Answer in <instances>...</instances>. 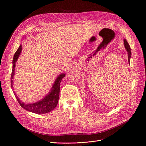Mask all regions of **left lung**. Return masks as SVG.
Wrapping results in <instances>:
<instances>
[{"label":"left lung","instance_id":"1","mask_svg":"<svg viewBox=\"0 0 146 146\" xmlns=\"http://www.w3.org/2000/svg\"><path fill=\"white\" fill-rule=\"evenodd\" d=\"M123 42H124V46H125V47L126 48V50L128 52V56H129V59H128V60H129V62L130 63V57H131V49H130V47L129 44V43L127 42V41H126V39H124V41H123Z\"/></svg>","mask_w":146,"mask_h":146}]
</instances>
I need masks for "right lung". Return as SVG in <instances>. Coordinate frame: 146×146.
<instances>
[{
  "mask_svg": "<svg viewBox=\"0 0 146 146\" xmlns=\"http://www.w3.org/2000/svg\"><path fill=\"white\" fill-rule=\"evenodd\" d=\"M22 50V46L20 45L19 48H17V51L15 52L14 57L13 60V69L11 76V88H13V77L15 74V63L18 58L19 55L21 54ZM65 76L64 74H61L57 77L56 80L54 82V85L52 88L49 94H47L42 100L37 102L36 103L33 104H24L23 102L17 98L16 93H14L16 98L18 102V103L24 109L27 111H29L33 113L36 114H44L51 111L54 110L56 106L58 104V102L59 99L60 95V85L62 80L63 77Z\"/></svg>",
  "mask_w": 146,
  "mask_h": 146,
  "instance_id": "1",
  "label": "right lung"
}]
</instances>
